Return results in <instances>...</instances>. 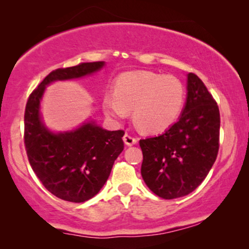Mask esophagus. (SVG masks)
Wrapping results in <instances>:
<instances>
[{
	"label": "esophagus",
	"instance_id": "1",
	"mask_svg": "<svg viewBox=\"0 0 249 249\" xmlns=\"http://www.w3.org/2000/svg\"><path fill=\"white\" fill-rule=\"evenodd\" d=\"M124 141L125 142V145L131 146L138 142V138L135 137V136H132L131 134H129V132H125L124 136Z\"/></svg>",
	"mask_w": 249,
	"mask_h": 249
}]
</instances>
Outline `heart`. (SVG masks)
I'll return each instance as SVG.
<instances>
[{"instance_id": "heart-1", "label": "heart", "mask_w": 249, "mask_h": 249, "mask_svg": "<svg viewBox=\"0 0 249 249\" xmlns=\"http://www.w3.org/2000/svg\"><path fill=\"white\" fill-rule=\"evenodd\" d=\"M113 96H105L103 108L108 118L120 120L132 110L137 127L146 132H160L179 117L185 103V87L175 76L152 71L122 73L113 85Z\"/></svg>"}]
</instances>
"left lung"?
I'll use <instances>...</instances> for the list:
<instances>
[{"label":"left lung","mask_w":249,"mask_h":249,"mask_svg":"<svg viewBox=\"0 0 249 249\" xmlns=\"http://www.w3.org/2000/svg\"><path fill=\"white\" fill-rule=\"evenodd\" d=\"M181 117L164 134L141 139L142 177L155 195L173 199L194 192L209 175L220 146V111L203 81L190 72Z\"/></svg>","instance_id":"left-lung-1"}]
</instances>
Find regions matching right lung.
Segmentation results:
<instances>
[{"label":"right lung","mask_w":249,"mask_h":249,"mask_svg":"<svg viewBox=\"0 0 249 249\" xmlns=\"http://www.w3.org/2000/svg\"><path fill=\"white\" fill-rule=\"evenodd\" d=\"M103 66V61H97L53 70L26 104L23 141L30 166L51 194L68 202H86L100 192L124 151V131H108L88 122L74 131L52 134L40 121L39 102L52 81L86 76Z\"/></svg>","instance_id":"obj_1"}]
</instances>
